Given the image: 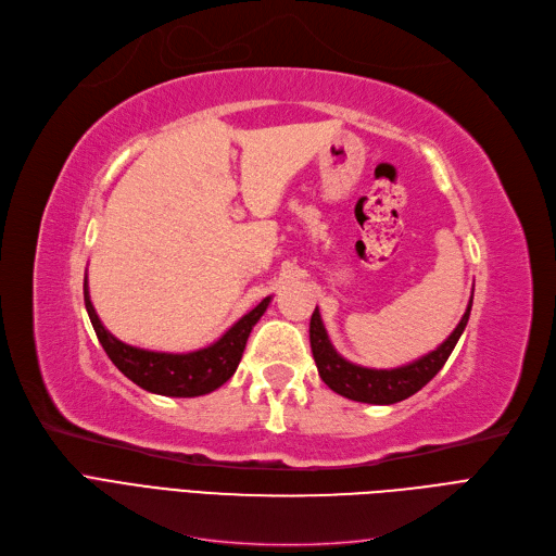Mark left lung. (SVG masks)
Wrapping results in <instances>:
<instances>
[{
    "label": "left lung",
    "mask_w": 556,
    "mask_h": 556,
    "mask_svg": "<svg viewBox=\"0 0 556 556\" xmlns=\"http://www.w3.org/2000/svg\"><path fill=\"white\" fill-rule=\"evenodd\" d=\"M471 301L473 299H469L467 313L463 315L455 331L439 344L434 352L407 363V366L391 368V370L363 368V366H356V363H350L348 358H342L333 350L329 333L324 329L321 315L315 308L311 317V348H313V356H315L321 381L331 391L356 402H368V405H393V402L407 400L409 395L424 389L428 381L444 368V363L448 361L453 348L467 327Z\"/></svg>",
    "instance_id": "8db88e82"
}]
</instances>
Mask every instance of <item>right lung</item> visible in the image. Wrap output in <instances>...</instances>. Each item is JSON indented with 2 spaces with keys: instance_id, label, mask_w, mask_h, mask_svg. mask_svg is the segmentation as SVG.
<instances>
[{
  "instance_id": "right-lung-1",
  "label": "right lung",
  "mask_w": 556,
  "mask_h": 556,
  "mask_svg": "<svg viewBox=\"0 0 556 556\" xmlns=\"http://www.w3.org/2000/svg\"><path fill=\"white\" fill-rule=\"evenodd\" d=\"M269 303L271 296L262 299L251 313L243 315L237 324H232V327H229L214 344H208V348L186 354L149 352L122 342L103 327L91 305L85 278V308L110 361L132 381V384H138L149 393L169 397H195L223 387L225 381L237 372L248 336H251L264 311L269 308Z\"/></svg>"
}]
</instances>
